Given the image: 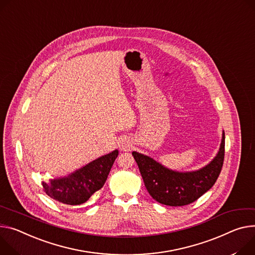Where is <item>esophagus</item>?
<instances>
[{
	"label": "esophagus",
	"instance_id": "1",
	"mask_svg": "<svg viewBox=\"0 0 255 255\" xmlns=\"http://www.w3.org/2000/svg\"><path fill=\"white\" fill-rule=\"evenodd\" d=\"M132 148V143L127 138H124L120 141V149L123 151H129Z\"/></svg>",
	"mask_w": 255,
	"mask_h": 255
}]
</instances>
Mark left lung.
<instances>
[{
  "instance_id": "left-lung-1",
  "label": "left lung",
  "mask_w": 255,
  "mask_h": 255,
  "mask_svg": "<svg viewBox=\"0 0 255 255\" xmlns=\"http://www.w3.org/2000/svg\"><path fill=\"white\" fill-rule=\"evenodd\" d=\"M145 187L157 202L170 206H183L197 200L216 183L224 164L225 133L216 157L210 164L193 172H177L157 163L153 158L133 151Z\"/></svg>"
}]
</instances>
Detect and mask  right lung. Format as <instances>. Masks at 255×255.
I'll return each mask as SVG.
<instances>
[{"label":"right lung","mask_w":255,"mask_h":255,"mask_svg":"<svg viewBox=\"0 0 255 255\" xmlns=\"http://www.w3.org/2000/svg\"><path fill=\"white\" fill-rule=\"evenodd\" d=\"M118 154L119 151L116 149L90 161L67 177L52 179L50 183L42 182L43 191L64 204H82L104 186Z\"/></svg>","instance_id":"1"}]
</instances>
